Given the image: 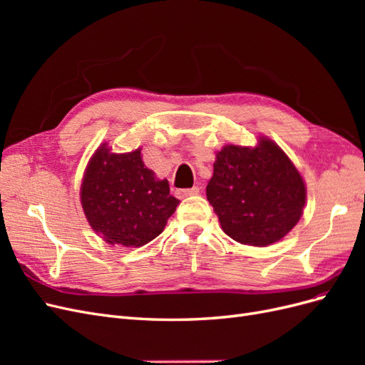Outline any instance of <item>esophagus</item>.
<instances>
[{
    "instance_id": "obj_1",
    "label": "esophagus",
    "mask_w": 365,
    "mask_h": 365,
    "mask_svg": "<svg viewBox=\"0 0 365 365\" xmlns=\"http://www.w3.org/2000/svg\"><path fill=\"white\" fill-rule=\"evenodd\" d=\"M200 193V187H192V189H181L178 190V195L182 196V197H187V196H193V195H197Z\"/></svg>"
}]
</instances>
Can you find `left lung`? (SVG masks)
I'll list each match as a JSON object with an SVG mask.
<instances>
[{
    "mask_svg": "<svg viewBox=\"0 0 365 365\" xmlns=\"http://www.w3.org/2000/svg\"><path fill=\"white\" fill-rule=\"evenodd\" d=\"M207 200L225 235L239 244L267 247L295 227L306 187L300 172L271 140L257 148L228 145L217 152Z\"/></svg>",
    "mask_w": 365,
    "mask_h": 365,
    "instance_id": "8db88e82",
    "label": "left lung"
}]
</instances>
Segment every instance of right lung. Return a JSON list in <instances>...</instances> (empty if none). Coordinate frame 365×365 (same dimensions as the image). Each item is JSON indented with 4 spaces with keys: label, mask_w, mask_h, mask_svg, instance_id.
<instances>
[{
    "label": "right lung",
    "mask_w": 365,
    "mask_h": 365,
    "mask_svg": "<svg viewBox=\"0 0 365 365\" xmlns=\"http://www.w3.org/2000/svg\"><path fill=\"white\" fill-rule=\"evenodd\" d=\"M81 200L88 222L111 245L141 247L163 233L180 201L168 180H157L141 150L97 149L88 164Z\"/></svg>",
    "instance_id": "right-lung-1"
}]
</instances>
